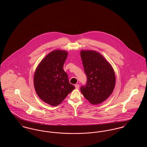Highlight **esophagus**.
Wrapping results in <instances>:
<instances>
[{
    "mask_svg": "<svg viewBox=\"0 0 147 147\" xmlns=\"http://www.w3.org/2000/svg\"><path fill=\"white\" fill-rule=\"evenodd\" d=\"M75 86H76V89H79V84H76V85H75Z\"/></svg>",
    "mask_w": 147,
    "mask_h": 147,
    "instance_id": "esophagus-1",
    "label": "esophagus"
}]
</instances>
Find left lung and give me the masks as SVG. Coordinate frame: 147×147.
<instances>
[{"label": "left lung", "instance_id": "left-lung-1", "mask_svg": "<svg viewBox=\"0 0 147 147\" xmlns=\"http://www.w3.org/2000/svg\"><path fill=\"white\" fill-rule=\"evenodd\" d=\"M80 56L86 76V83L80 88L84 97L92 104H98L112 94L115 74L111 64L96 51H82Z\"/></svg>", "mask_w": 147, "mask_h": 147}]
</instances>
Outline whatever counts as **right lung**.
<instances>
[{
	"label": "right lung",
	"mask_w": 147,
	"mask_h": 147,
	"mask_svg": "<svg viewBox=\"0 0 147 147\" xmlns=\"http://www.w3.org/2000/svg\"><path fill=\"white\" fill-rule=\"evenodd\" d=\"M67 56L65 51H53L42 59L35 71L34 83L37 94L53 106L60 104L75 89L63 69Z\"/></svg>",
	"instance_id": "right-lung-1"
}]
</instances>
